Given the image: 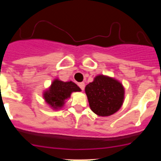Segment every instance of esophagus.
I'll return each instance as SVG.
<instances>
[{
	"instance_id": "esophagus-1",
	"label": "esophagus",
	"mask_w": 161,
	"mask_h": 161,
	"mask_svg": "<svg viewBox=\"0 0 161 161\" xmlns=\"http://www.w3.org/2000/svg\"><path fill=\"white\" fill-rule=\"evenodd\" d=\"M78 85H79V87L80 88L81 90H84V89H85V83L84 82H80V83L78 84Z\"/></svg>"
}]
</instances>
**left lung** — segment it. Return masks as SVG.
Instances as JSON below:
<instances>
[{"instance_id":"1","label":"left lung","mask_w":161,"mask_h":161,"mask_svg":"<svg viewBox=\"0 0 161 161\" xmlns=\"http://www.w3.org/2000/svg\"><path fill=\"white\" fill-rule=\"evenodd\" d=\"M85 93L92 111L106 117L116 113L123 106L125 91L123 85L114 78L98 75L86 85Z\"/></svg>"}]
</instances>
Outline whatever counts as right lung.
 Returning a JSON list of instances; mask_svg holds the SVG:
<instances>
[{"label":"right lung","instance_id":"obj_1","mask_svg":"<svg viewBox=\"0 0 161 161\" xmlns=\"http://www.w3.org/2000/svg\"><path fill=\"white\" fill-rule=\"evenodd\" d=\"M81 89L72 81L64 82L59 79L54 80L49 89L43 93L45 102L55 109L62 108L65 100L70 97L73 92H80Z\"/></svg>","mask_w":161,"mask_h":161}]
</instances>
